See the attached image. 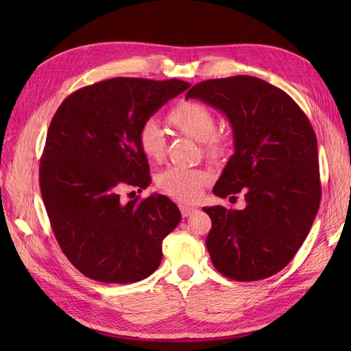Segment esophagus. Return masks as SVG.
<instances>
[{
	"label": "esophagus",
	"instance_id": "34e87169",
	"mask_svg": "<svg viewBox=\"0 0 351 351\" xmlns=\"http://www.w3.org/2000/svg\"><path fill=\"white\" fill-rule=\"evenodd\" d=\"M179 208H180V213H182L183 217H188L191 213H193L196 210V208L188 206V205H180Z\"/></svg>",
	"mask_w": 351,
	"mask_h": 351
}]
</instances>
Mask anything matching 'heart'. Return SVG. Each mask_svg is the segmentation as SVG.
Here are the masks:
<instances>
[{"instance_id": "b5f03b06", "label": "heart", "mask_w": 351, "mask_h": 351, "mask_svg": "<svg viewBox=\"0 0 351 351\" xmlns=\"http://www.w3.org/2000/svg\"><path fill=\"white\" fill-rule=\"evenodd\" d=\"M169 122L180 131L199 142H204L206 152L210 156L222 155L226 143L222 136L215 134L216 118L212 110L196 101L178 102L168 115ZM139 147L146 158L160 160L166 149L165 131L156 119H146L138 132ZM209 180V175L202 169L171 166L165 169L156 179L158 188L162 193L179 202H195Z\"/></svg>"}]
</instances>
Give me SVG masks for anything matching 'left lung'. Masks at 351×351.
I'll return each instance as SVG.
<instances>
[{
	"instance_id": "1",
	"label": "left lung",
	"mask_w": 351,
	"mask_h": 351,
	"mask_svg": "<svg viewBox=\"0 0 351 351\" xmlns=\"http://www.w3.org/2000/svg\"><path fill=\"white\" fill-rule=\"evenodd\" d=\"M195 98L223 112L234 154L213 188L226 197L245 193L242 210L204 208L212 219L206 247L217 271L237 282L262 280L298 253L320 206L317 139L285 90L249 75L208 80Z\"/></svg>"
}]
</instances>
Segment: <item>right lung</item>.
<instances>
[{"label":"right lung","instance_id":"1","mask_svg":"<svg viewBox=\"0 0 351 351\" xmlns=\"http://www.w3.org/2000/svg\"><path fill=\"white\" fill-rule=\"evenodd\" d=\"M191 84L112 78L84 86L57 109L40 163L51 228L68 261L102 283H135L162 261V241L182 215L163 195L122 202L151 185L141 125Z\"/></svg>","mask_w":351,"mask_h":351}]
</instances>
